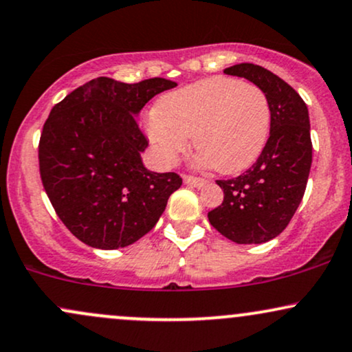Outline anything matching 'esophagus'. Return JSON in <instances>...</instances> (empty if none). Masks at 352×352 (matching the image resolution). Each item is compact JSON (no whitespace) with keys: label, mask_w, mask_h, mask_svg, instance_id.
Here are the masks:
<instances>
[{"label":"esophagus","mask_w":352,"mask_h":352,"mask_svg":"<svg viewBox=\"0 0 352 352\" xmlns=\"http://www.w3.org/2000/svg\"><path fill=\"white\" fill-rule=\"evenodd\" d=\"M184 182L185 184L192 185V187H195V188H201L204 185H207V180L200 179V177H193V175H184Z\"/></svg>","instance_id":"obj_1"}]
</instances>
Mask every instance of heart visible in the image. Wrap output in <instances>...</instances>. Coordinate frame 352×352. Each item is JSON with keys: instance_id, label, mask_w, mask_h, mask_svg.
<instances>
[{"instance_id": "b5f03b06", "label": "heart", "mask_w": 352, "mask_h": 352, "mask_svg": "<svg viewBox=\"0 0 352 352\" xmlns=\"http://www.w3.org/2000/svg\"><path fill=\"white\" fill-rule=\"evenodd\" d=\"M272 120L265 89L218 76L164 96L148 117L147 134L164 164L175 162L188 147V135H193L201 167L235 175L260 159Z\"/></svg>"}]
</instances>
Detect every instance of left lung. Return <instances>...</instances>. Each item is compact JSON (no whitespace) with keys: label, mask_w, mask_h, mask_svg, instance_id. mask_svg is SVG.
<instances>
[{"label":"left lung","mask_w":352,"mask_h":352,"mask_svg":"<svg viewBox=\"0 0 352 352\" xmlns=\"http://www.w3.org/2000/svg\"><path fill=\"white\" fill-rule=\"evenodd\" d=\"M223 72L265 89L273 120L260 159L235 179L217 180L223 201L208 212V220L235 243H265L288 227L305 195L313 160L308 107L288 82L256 64H235Z\"/></svg>","instance_id":"left-lung-1"}]
</instances>
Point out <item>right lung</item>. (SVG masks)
<instances>
[{"label":"right lung","mask_w":352,"mask_h":352,"mask_svg":"<svg viewBox=\"0 0 352 352\" xmlns=\"http://www.w3.org/2000/svg\"><path fill=\"white\" fill-rule=\"evenodd\" d=\"M164 78L125 84L96 78L51 109L38 157L43 187L66 228L92 248L132 245L155 227L179 173H155L135 116L153 96L175 87Z\"/></svg>","instance_id":"add662e5"}]
</instances>
